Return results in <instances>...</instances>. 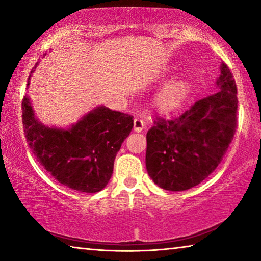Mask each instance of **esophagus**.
<instances>
[{
	"instance_id": "34e87169",
	"label": "esophagus",
	"mask_w": 261,
	"mask_h": 261,
	"mask_svg": "<svg viewBox=\"0 0 261 261\" xmlns=\"http://www.w3.org/2000/svg\"><path fill=\"white\" fill-rule=\"evenodd\" d=\"M146 124H145V122L143 120H140V118H135L134 121V130L136 132H141L144 129Z\"/></svg>"
}]
</instances>
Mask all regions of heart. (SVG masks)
Here are the masks:
<instances>
[{"mask_svg":"<svg viewBox=\"0 0 261 261\" xmlns=\"http://www.w3.org/2000/svg\"><path fill=\"white\" fill-rule=\"evenodd\" d=\"M191 93V84L184 78H177L168 83L158 92L154 98V106L162 114L178 109Z\"/></svg>","mask_w":261,"mask_h":261,"instance_id":"heart-1","label":"heart"}]
</instances>
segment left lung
<instances>
[{
    "label": "left lung",
    "mask_w": 261,
    "mask_h": 261,
    "mask_svg": "<svg viewBox=\"0 0 261 261\" xmlns=\"http://www.w3.org/2000/svg\"><path fill=\"white\" fill-rule=\"evenodd\" d=\"M220 69V91L173 120L156 117L147 132V173L168 191H184L208 177L235 135L237 86L228 65L222 62Z\"/></svg>",
    "instance_id": "1"
}]
</instances>
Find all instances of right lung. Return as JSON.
<instances>
[{
  "instance_id": "right-lung-1",
  "label": "right lung",
  "mask_w": 261,
  "mask_h": 261,
  "mask_svg": "<svg viewBox=\"0 0 261 261\" xmlns=\"http://www.w3.org/2000/svg\"><path fill=\"white\" fill-rule=\"evenodd\" d=\"M21 112L26 140L38 162L57 182L85 193L99 192L108 184L116 154L134 126V116L105 106L67 130L42 125L28 96L21 101Z\"/></svg>"
}]
</instances>
